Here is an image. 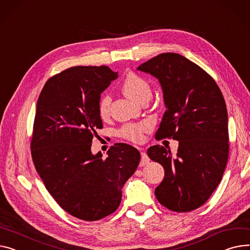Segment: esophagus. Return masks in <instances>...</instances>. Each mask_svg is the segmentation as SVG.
Returning <instances> with one entry per match:
<instances>
[{
    "label": "esophagus",
    "mask_w": 250,
    "mask_h": 250,
    "mask_svg": "<svg viewBox=\"0 0 250 250\" xmlns=\"http://www.w3.org/2000/svg\"><path fill=\"white\" fill-rule=\"evenodd\" d=\"M141 156H142V159H141L140 166H141V167H144V166H146L148 164L149 159H148V157L146 156V154L145 152H141Z\"/></svg>",
    "instance_id": "34e87169"
}]
</instances>
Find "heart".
<instances>
[{
    "mask_svg": "<svg viewBox=\"0 0 250 250\" xmlns=\"http://www.w3.org/2000/svg\"><path fill=\"white\" fill-rule=\"evenodd\" d=\"M124 93L136 102L148 101L152 95V87L148 81L136 73H128L122 85ZM111 97L109 94H103L97 104V111L102 119H106L109 114ZM147 123H129L124 125L119 134L122 138L134 143H140L144 139L145 131L148 128Z\"/></svg>",
    "mask_w": 250,
    "mask_h": 250,
    "instance_id": "obj_1",
    "label": "heart"
}]
</instances>
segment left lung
<instances>
[{
  "label": "left lung",
  "instance_id": "obj_1",
  "mask_svg": "<svg viewBox=\"0 0 250 250\" xmlns=\"http://www.w3.org/2000/svg\"><path fill=\"white\" fill-rule=\"evenodd\" d=\"M159 79L166 111L158 140L179 141L176 155L163 146L147 148L163 166L158 201L172 211L201 207L222 179L229 154L228 114L215 80L200 66L177 53H162L138 67Z\"/></svg>",
  "mask_w": 250,
  "mask_h": 250
}]
</instances>
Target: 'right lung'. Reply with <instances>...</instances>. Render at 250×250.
Instances as JSON below:
<instances>
[{
  "instance_id": "add662e5",
  "label": "right lung",
  "mask_w": 250,
  "mask_h": 250,
  "mask_svg": "<svg viewBox=\"0 0 250 250\" xmlns=\"http://www.w3.org/2000/svg\"><path fill=\"white\" fill-rule=\"evenodd\" d=\"M118 76L104 65L74 66L49 78L37 102L33 163L59 206L81 220L96 221L118 209L141 160L138 149L124 143L112 146L105 159L91 153L103 128L98 101Z\"/></svg>"
}]
</instances>
